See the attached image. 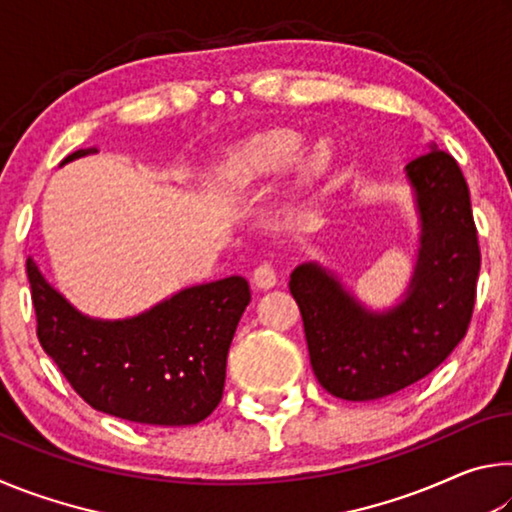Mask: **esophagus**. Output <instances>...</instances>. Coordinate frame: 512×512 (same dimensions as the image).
I'll return each mask as SVG.
<instances>
[{"mask_svg": "<svg viewBox=\"0 0 512 512\" xmlns=\"http://www.w3.org/2000/svg\"><path fill=\"white\" fill-rule=\"evenodd\" d=\"M275 282H277V275H275L273 264L262 262L253 271V284L257 289H271L275 287Z\"/></svg>", "mask_w": 512, "mask_h": 512, "instance_id": "obj_1", "label": "esophagus"}]
</instances>
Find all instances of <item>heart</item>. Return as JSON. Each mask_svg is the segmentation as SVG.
Wrapping results in <instances>:
<instances>
[{
    "label": "heart",
    "mask_w": 512,
    "mask_h": 512,
    "mask_svg": "<svg viewBox=\"0 0 512 512\" xmlns=\"http://www.w3.org/2000/svg\"><path fill=\"white\" fill-rule=\"evenodd\" d=\"M302 146V137L293 131H271L262 133L241 144L239 149L230 155L228 162L223 164L221 178L228 187H253L262 180L275 176L282 169L289 167V162L296 158ZM329 144L318 142L309 155L302 160V173L314 176L323 171L329 162Z\"/></svg>",
    "instance_id": "heart-1"
}]
</instances>
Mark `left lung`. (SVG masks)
Instances as JSON below:
<instances>
[{
    "label": "left lung",
    "mask_w": 512,
    "mask_h": 512,
    "mask_svg": "<svg viewBox=\"0 0 512 512\" xmlns=\"http://www.w3.org/2000/svg\"><path fill=\"white\" fill-rule=\"evenodd\" d=\"M420 212V250L404 300L368 311L309 262L289 289L320 386L348 402L393 395L443 363L470 327L481 268L470 189L452 155L431 146L406 164Z\"/></svg>",
    "instance_id": "obj_1"
}]
</instances>
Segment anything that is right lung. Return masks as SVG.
Masks as SVG:
<instances>
[{"instance_id": "1", "label": "right lung", "mask_w": 512, "mask_h": 512, "mask_svg": "<svg viewBox=\"0 0 512 512\" xmlns=\"http://www.w3.org/2000/svg\"><path fill=\"white\" fill-rule=\"evenodd\" d=\"M97 149H81L72 162ZM38 341L92 409L115 418L185 427L205 420L223 397L225 361L250 302L241 275L198 284L124 320L76 311L27 259Z\"/></svg>"}]
</instances>
